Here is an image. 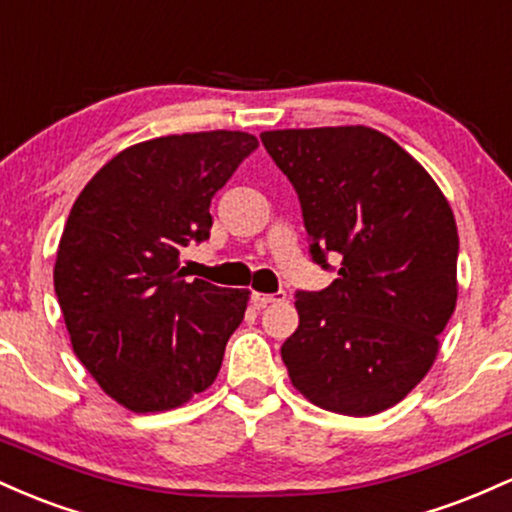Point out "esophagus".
I'll use <instances>...</instances> for the list:
<instances>
[{"instance_id": "esophagus-1", "label": "esophagus", "mask_w": 512, "mask_h": 512, "mask_svg": "<svg viewBox=\"0 0 512 512\" xmlns=\"http://www.w3.org/2000/svg\"><path fill=\"white\" fill-rule=\"evenodd\" d=\"M250 301H252V305H255L257 310H262V308H267L269 303L286 301V293L284 291H276V293H257V291H252Z\"/></svg>"}]
</instances>
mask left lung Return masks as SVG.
<instances>
[{"instance_id":"left-lung-1","label":"left lung","mask_w":512,"mask_h":512,"mask_svg":"<svg viewBox=\"0 0 512 512\" xmlns=\"http://www.w3.org/2000/svg\"><path fill=\"white\" fill-rule=\"evenodd\" d=\"M301 202L310 255L339 260L322 291H298V330L281 346L291 383L327 411L370 416L421 383L457 303L448 199L419 161L378 129L260 134Z\"/></svg>"}]
</instances>
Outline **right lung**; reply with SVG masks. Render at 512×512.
I'll list each match as a JSON object with an SVG mask.
<instances>
[{
  "instance_id": "1",
  "label": "right lung",
  "mask_w": 512,
  "mask_h": 512,
  "mask_svg": "<svg viewBox=\"0 0 512 512\" xmlns=\"http://www.w3.org/2000/svg\"><path fill=\"white\" fill-rule=\"evenodd\" d=\"M255 149L252 134L228 129L149 139L76 197L55 293L74 354L122 407L175 409L219 375L250 291L187 281L178 260L209 238L211 197Z\"/></svg>"
}]
</instances>
